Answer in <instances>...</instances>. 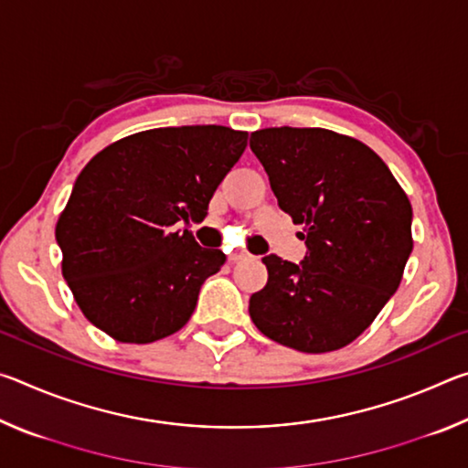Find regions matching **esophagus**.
Instances as JSON below:
<instances>
[{"label":"esophagus","mask_w":468,"mask_h":468,"mask_svg":"<svg viewBox=\"0 0 468 468\" xmlns=\"http://www.w3.org/2000/svg\"><path fill=\"white\" fill-rule=\"evenodd\" d=\"M245 258H250V253L243 250H237L231 253V256H229V260H233V262H239V260H245Z\"/></svg>","instance_id":"34e87169"}]
</instances>
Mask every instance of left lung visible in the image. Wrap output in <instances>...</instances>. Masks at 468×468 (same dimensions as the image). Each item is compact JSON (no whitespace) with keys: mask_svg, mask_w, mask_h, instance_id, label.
Wrapping results in <instances>:
<instances>
[{"mask_svg":"<svg viewBox=\"0 0 468 468\" xmlns=\"http://www.w3.org/2000/svg\"><path fill=\"white\" fill-rule=\"evenodd\" d=\"M251 153L281 210L303 225L299 264L268 253V282L250 297L256 328L301 353L353 343L399 289L413 250V208L363 142L322 128H266Z\"/></svg>","mask_w":468,"mask_h":468,"instance_id":"1","label":"left lung"}]
</instances>
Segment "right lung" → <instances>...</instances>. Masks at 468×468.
<instances>
[{"mask_svg": "<svg viewBox=\"0 0 468 468\" xmlns=\"http://www.w3.org/2000/svg\"><path fill=\"white\" fill-rule=\"evenodd\" d=\"M245 146L248 132L225 125L156 128L115 142L86 165L55 239L63 279L89 322L138 345L186 326L225 253L173 225L202 223Z\"/></svg>", "mask_w": 468, "mask_h": 468, "instance_id": "1", "label": "right lung"}]
</instances>
